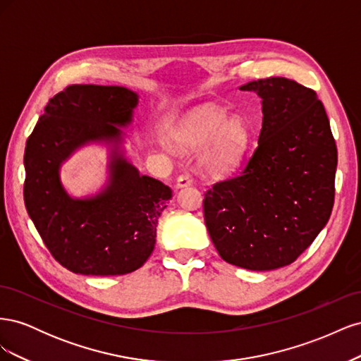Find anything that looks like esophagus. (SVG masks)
<instances>
[{
    "instance_id": "1",
    "label": "esophagus",
    "mask_w": 361,
    "mask_h": 361,
    "mask_svg": "<svg viewBox=\"0 0 361 361\" xmlns=\"http://www.w3.org/2000/svg\"><path fill=\"white\" fill-rule=\"evenodd\" d=\"M191 182H192V179H191V176L188 173H182L180 176L178 178V180H176V187L178 188H185V187H188V185H191Z\"/></svg>"
}]
</instances>
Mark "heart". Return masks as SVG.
Wrapping results in <instances>:
<instances>
[{
  "instance_id": "heart-1",
  "label": "heart",
  "mask_w": 361,
  "mask_h": 361,
  "mask_svg": "<svg viewBox=\"0 0 361 361\" xmlns=\"http://www.w3.org/2000/svg\"><path fill=\"white\" fill-rule=\"evenodd\" d=\"M247 140L248 133L241 120L227 118L226 111L215 105L195 108L174 133V141L183 149H197L208 143L200 162L212 174L232 170L243 155Z\"/></svg>"
}]
</instances>
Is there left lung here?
<instances>
[{
    "mask_svg": "<svg viewBox=\"0 0 361 361\" xmlns=\"http://www.w3.org/2000/svg\"><path fill=\"white\" fill-rule=\"evenodd\" d=\"M239 89L262 97L259 141L236 176L204 192V223L227 264L277 269L297 260L329 221L337 147L314 90L283 76Z\"/></svg>",
    "mask_w": 361,
    "mask_h": 361,
    "instance_id": "8db88e82",
    "label": "left lung"
}]
</instances>
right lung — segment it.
Returning <instances> with one entry per match:
<instances>
[{
    "instance_id": "right-lung-1",
    "label": "right lung",
    "mask_w": 361,
    "mask_h": 361,
    "mask_svg": "<svg viewBox=\"0 0 361 361\" xmlns=\"http://www.w3.org/2000/svg\"><path fill=\"white\" fill-rule=\"evenodd\" d=\"M137 93L118 85L75 84L49 99L27 140L24 202L49 253L75 274L122 276L143 267L155 248L157 224L171 199L158 179L141 176L120 152ZM92 140L115 147L111 180L93 198L72 200L59 167Z\"/></svg>"
}]
</instances>
